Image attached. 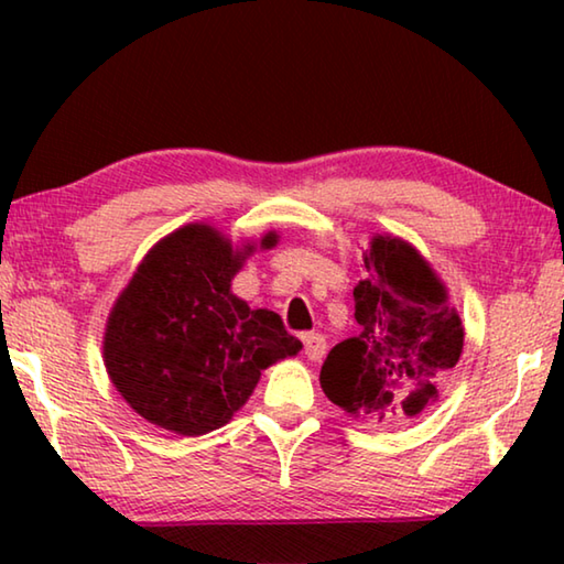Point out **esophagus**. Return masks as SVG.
<instances>
[{"mask_svg":"<svg viewBox=\"0 0 564 564\" xmlns=\"http://www.w3.org/2000/svg\"><path fill=\"white\" fill-rule=\"evenodd\" d=\"M303 352L308 360H321L326 352V338L321 333H303Z\"/></svg>","mask_w":564,"mask_h":564,"instance_id":"34e87169","label":"esophagus"}]
</instances>
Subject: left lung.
I'll list each match as a JSON object with an SVG mask.
<instances>
[{
  "mask_svg": "<svg viewBox=\"0 0 564 564\" xmlns=\"http://www.w3.org/2000/svg\"><path fill=\"white\" fill-rule=\"evenodd\" d=\"M352 289L360 333L321 368L330 403L366 423L400 427L427 413L463 356L465 328L445 283L415 246L376 234Z\"/></svg>",
  "mask_w": 564,
  "mask_h": 564,
  "instance_id": "8db88e82",
  "label": "left lung"
}]
</instances>
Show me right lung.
I'll return each mask as SVG.
<instances>
[{"mask_svg": "<svg viewBox=\"0 0 564 564\" xmlns=\"http://www.w3.org/2000/svg\"><path fill=\"white\" fill-rule=\"evenodd\" d=\"M275 243L269 231L234 246L208 224L154 243L104 330V366L133 413L176 435H206L246 405L261 370L303 348L279 313L231 291L248 256Z\"/></svg>", "mask_w": 564, "mask_h": 564, "instance_id": "obj_1", "label": "right lung"}]
</instances>
